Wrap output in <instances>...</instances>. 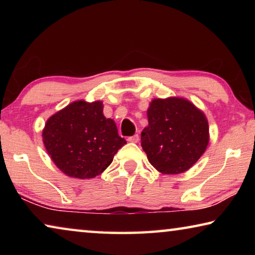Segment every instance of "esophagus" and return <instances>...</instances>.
Masks as SVG:
<instances>
[{"label": "esophagus", "mask_w": 255, "mask_h": 255, "mask_svg": "<svg viewBox=\"0 0 255 255\" xmlns=\"http://www.w3.org/2000/svg\"><path fill=\"white\" fill-rule=\"evenodd\" d=\"M139 140V136L137 135H133V136H130V137H128V141H130V143H137V141Z\"/></svg>", "instance_id": "obj_1"}]
</instances>
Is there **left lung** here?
I'll return each mask as SVG.
<instances>
[{
  "label": "left lung",
  "instance_id": "left-lung-1",
  "mask_svg": "<svg viewBox=\"0 0 255 255\" xmlns=\"http://www.w3.org/2000/svg\"><path fill=\"white\" fill-rule=\"evenodd\" d=\"M148 125L141 131V147L162 174L188 171L206 152L209 125L204 111L184 98L153 99Z\"/></svg>",
  "mask_w": 255,
  "mask_h": 255
}]
</instances>
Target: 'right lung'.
Listing matches in <instances>:
<instances>
[{"instance_id": "obj_1", "label": "right lung", "mask_w": 255, "mask_h": 255, "mask_svg": "<svg viewBox=\"0 0 255 255\" xmlns=\"http://www.w3.org/2000/svg\"><path fill=\"white\" fill-rule=\"evenodd\" d=\"M42 141L55 165L76 179H92L110 165L126 144L102 101L77 100L47 119Z\"/></svg>"}]
</instances>
